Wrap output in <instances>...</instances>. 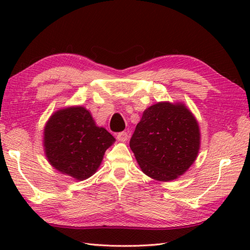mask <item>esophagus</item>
Instances as JSON below:
<instances>
[{
	"instance_id": "esophagus-1",
	"label": "esophagus",
	"mask_w": 250,
	"mask_h": 250,
	"mask_svg": "<svg viewBox=\"0 0 250 250\" xmlns=\"http://www.w3.org/2000/svg\"><path fill=\"white\" fill-rule=\"evenodd\" d=\"M128 133L126 132H120V133L117 134V140H118L119 142H125L126 140H128Z\"/></svg>"
}]
</instances>
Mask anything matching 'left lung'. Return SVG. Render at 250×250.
Wrapping results in <instances>:
<instances>
[{"mask_svg":"<svg viewBox=\"0 0 250 250\" xmlns=\"http://www.w3.org/2000/svg\"><path fill=\"white\" fill-rule=\"evenodd\" d=\"M200 145L198 121L182 102H158L146 108L130 141L143 173L159 182L187 172Z\"/></svg>","mask_w":250,"mask_h":250,"instance_id":"left-lung-1","label":"left lung"}]
</instances>
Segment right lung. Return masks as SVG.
<instances>
[{
  "label": "right lung",
  "instance_id": "1",
  "mask_svg": "<svg viewBox=\"0 0 250 250\" xmlns=\"http://www.w3.org/2000/svg\"><path fill=\"white\" fill-rule=\"evenodd\" d=\"M115 141L81 105L55 111L44 128V151L49 164L79 182L98 171L106 149Z\"/></svg>",
  "mask_w": 250,
  "mask_h": 250
}]
</instances>
